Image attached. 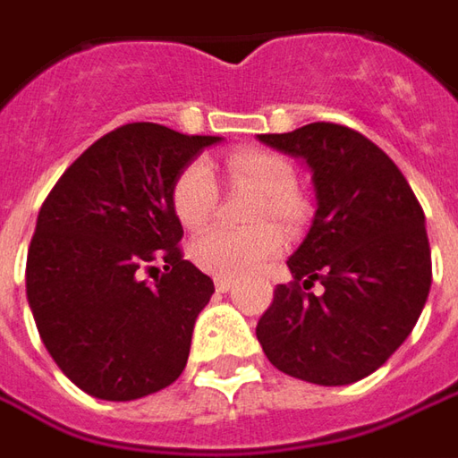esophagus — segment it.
Returning a JSON list of instances; mask_svg holds the SVG:
<instances>
[{
	"label": "esophagus",
	"mask_w": 458,
	"mask_h": 458,
	"mask_svg": "<svg viewBox=\"0 0 458 458\" xmlns=\"http://www.w3.org/2000/svg\"><path fill=\"white\" fill-rule=\"evenodd\" d=\"M216 288L220 291V293H228L230 288H233V281H230V278H220V276H217Z\"/></svg>",
	"instance_id": "esophagus-1"
}]
</instances>
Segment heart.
I'll list each match as a JSON object with an SVG mask.
<instances>
[{"label":"heart","mask_w":458,"mask_h":458,"mask_svg":"<svg viewBox=\"0 0 458 458\" xmlns=\"http://www.w3.org/2000/svg\"><path fill=\"white\" fill-rule=\"evenodd\" d=\"M225 177L233 185H245L258 192L250 208V220L258 223L245 230L213 228L198 235L190 245V258L198 268L220 278H245L260 270L281 253L285 238L276 220L285 228H298L306 216V205L295 192V170L283 155L260 148L235 150L223 160ZM216 177L200 160L185 165L170 188V208L185 230H200L216 208Z\"/></svg>","instance_id":"b5f03b06"}]
</instances>
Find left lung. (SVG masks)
<instances>
[{
	"label": "left lung",
	"instance_id": "obj_1",
	"mask_svg": "<svg viewBox=\"0 0 458 458\" xmlns=\"http://www.w3.org/2000/svg\"><path fill=\"white\" fill-rule=\"evenodd\" d=\"M260 140L303 157L318 210L288 258L255 335L278 371L346 386L381 369L406 341L431 288L424 210L396 163L346 124L310 123ZM320 282L324 293L307 291Z\"/></svg>",
	"mask_w": 458,
	"mask_h": 458
}]
</instances>
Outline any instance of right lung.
<instances>
[{"instance_id": "1", "label": "right lung", "mask_w": 458, "mask_h": 458, "mask_svg": "<svg viewBox=\"0 0 458 458\" xmlns=\"http://www.w3.org/2000/svg\"><path fill=\"white\" fill-rule=\"evenodd\" d=\"M217 140L123 124L89 145L42 203L27 298L49 356L95 399L150 396L188 363L192 326L216 285L182 258L170 188Z\"/></svg>"}]
</instances>
